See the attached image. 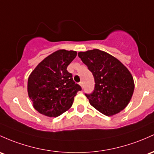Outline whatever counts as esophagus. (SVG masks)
<instances>
[{
  "instance_id": "esophagus-1",
  "label": "esophagus",
  "mask_w": 154,
  "mask_h": 154,
  "mask_svg": "<svg viewBox=\"0 0 154 154\" xmlns=\"http://www.w3.org/2000/svg\"><path fill=\"white\" fill-rule=\"evenodd\" d=\"M80 85H81V87H82V88H84V82H80Z\"/></svg>"
}]
</instances>
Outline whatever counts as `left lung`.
Masks as SVG:
<instances>
[{"instance_id": "obj_1", "label": "left lung", "mask_w": 154, "mask_h": 154, "mask_svg": "<svg viewBox=\"0 0 154 154\" xmlns=\"http://www.w3.org/2000/svg\"><path fill=\"white\" fill-rule=\"evenodd\" d=\"M78 56L94 77V91L85 94L91 105L107 116L123 110L134 89V80L127 68L112 55L97 49L80 52Z\"/></svg>"}]
</instances>
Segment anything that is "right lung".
Wrapping results in <instances>:
<instances>
[{
    "instance_id": "1",
    "label": "right lung",
    "mask_w": 154,
    "mask_h": 154,
    "mask_svg": "<svg viewBox=\"0 0 154 154\" xmlns=\"http://www.w3.org/2000/svg\"><path fill=\"white\" fill-rule=\"evenodd\" d=\"M77 56L76 51L60 50L38 64L28 80V93L33 107L48 117H58L72 107L77 91L67 66Z\"/></svg>"
}]
</instances>
